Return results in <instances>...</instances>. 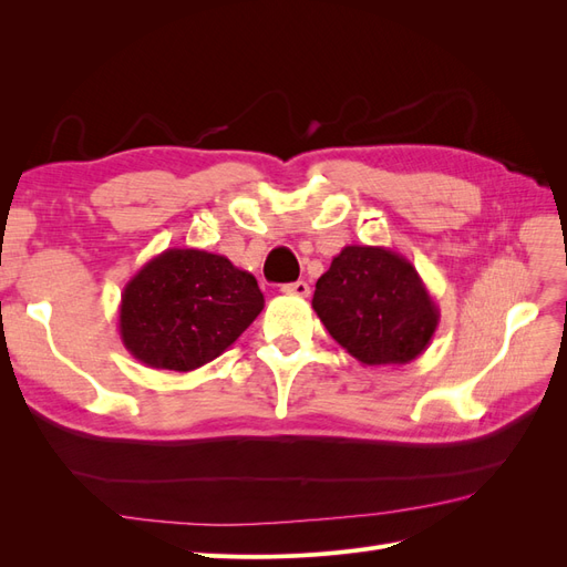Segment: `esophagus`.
<instances>
[{
  "mask_svg": "<svg viewBox=\"0 0 567 567\" xmlns=\"http://www.w3.org/2000/svg\"><path fill=\"white\" fill-rule=\"evenodd\" d=\"M281 290H284L286 296L307 298V296H310V284H307V281H293V284H286Z\"/></svg>",
  "mask_w": 567,
  "mask_h": 567,
  "instance_id": "1",
  "label": "esophagus"
}]
</instances>
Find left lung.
Here are the masks:
<instances>
[{
	"label": "left lung",
	"mask_w": 567,
	"mask_h": 567,
	"mask_svg": "<svg viewBox=\"0 0 567 567\" xmlns=\"http://www.w3.org/2000/svg\"><path fill=\"white\" fill-rule=\"evenodd\" d=\"M312 307L326 331L364 367L414 362L440 310L416 267L383 246H346L317 281Z\"/></svg>",
	"instance_id": "1"
}]
</instances>
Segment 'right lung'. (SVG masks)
<instances>
[{
  "mask_svg": "<svg viewBox=\"0 0 567 567\" xmlns=\"http://www.w3.org/2000/svg\"><path fill=\"white\" fill-rule=\"evenodd\" d=\"M262 307L252 274L225 255L167 248L127 281L117 329L142 364L186 373L231 348Z\"/></svg>",
  "mask_w": 567,
  "mask_h": 567,
  "instance_id": "1",
  "label": "right lung"
}]
</instances>
